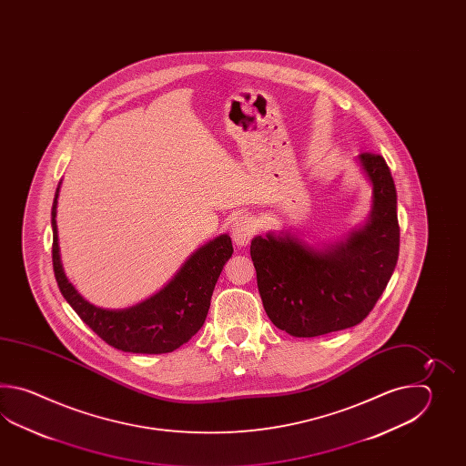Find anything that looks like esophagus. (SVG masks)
Listing matches in <instances>:
<instances>
[{
	"mask_svg": "<svg viewBox=\"0 0 466 466\" xmlns=\"http://www.w3.org/2000/svg\"><path fill=\"white\" fill-rule=\"evenodd\" d=\"M255 231H257V219L251 215H241L231 225V238L238 247H247Z\"/></svg>",
	"mask_w": 466,
	"mask_h": 466,
	"instance_id": "esophagus-1",
	"label": "esophagus"
}]
</instances>
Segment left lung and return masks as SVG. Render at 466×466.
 I'll return each mask as SVG.
<instances>
[{"mask_svg": "<svg viewBox=\"0 0 466 466\" xmlns=\"http://www.w3.org/2000/svg\"><path fill=\"white\" fill-rule=\"evenodd\" d=\"M360 165L373 185L367 225L323 249L285 233L253 238L249 253L268 318L291 337L311 338L361 323L395 271L400 251L395 181L378 153Z\"/></svg>", "mask_w": 466, "mask_h": 466, "instance_id": "1", "label": "left lung"}]
</instances>
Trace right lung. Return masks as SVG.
<instances>
[{
	"mask_svg": "<svg viewBox=\"0 0 466 466\" xmlns=\"http://www.w3.org/2000/svg\"><path fill=\"white\" fill-rule=\"evenodd\" d=\"M60 185L51 208L53 269L61 295L78 317L109 347L128 353H169L197 335L208 315L219 273L233 255L231 238L221 235L198 248L167 287L138 305L125 309L95 307L75 289L61 265L55 219Z\"/></svg>",
	"mask_w": 466,
	"mask_h": 466,
	"instance_id": "1",
	"label": "right lung"
}]
</instances>
